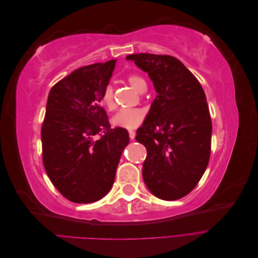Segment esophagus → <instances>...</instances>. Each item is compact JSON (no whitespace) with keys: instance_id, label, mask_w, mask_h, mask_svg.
<instances>
[{"instance_id":"1","label":"esophagus","mask_w":258,"mask_h":258,"mask_svg":"<svg viewBox=\"0 0 258 258\" xmlns=\"http://www.w3.org/2000/svg\"><path fill=\"white\" fill-rule=\"evenodd\" d=\"M129 138H130V140H135V138H136V131L130 130L129 131Z\"/></svg>"}]
</instances>
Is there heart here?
I'll return each instance as SVG.
<instances>
[{
  "label": "heart",
  "mask_w": 258,
  "mask_h": 258,
  "mask_svg": "<svg viewBox=\"0 0 258 258\" xmlns=\"http://www.w3.org/2000/svg\"><path fill=\"white\" fill-rule=\"evenodd\" d=\"M127 82L132 88L139 92H143L146 89V82L142 76L138 74H130L127 76ZM101 102L107 111H114L116 107L114 99V90L112 86H106L101 97ZM145 111L142 108H123L117 112L112 117V124L114 127L135 129L145 119Z\"/></svg>",
  "instance_id": "heart-1"
}]
</instances>
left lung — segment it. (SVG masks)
Instances as JSON below:
<instances>
[{
    "label": "left lung",
    "instance_id": "1",
    "mask_svg": "<svg viewBox=\"0 0 258 258\" xmlns=\"http://www.w3.org/2000/svg\"><path fill=\"white\" fill-rule=\"evenodd\" d=\"M157 92L136 140L145 145L143 178L156 197L176 200L188 195L208 167L212 120L206 93L194 74L168 54H129Z\"/></svg>",
    "mask_w": 258,
    "mask_h": 258
}]
</instances>
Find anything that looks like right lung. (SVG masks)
Returning <instances> with one entry per match:
<instances>
[{
  "instance_id": "1",
  "label": "right lung",
  "mask_w": 258,
  "mask_h": 258,
  "mask_svg": "<svg viewBox=\"0 0 258 258\" xmlns=\"http://www.w3.org/2000/svg\"><path fill=\"white\" fill-rule=\"evenodd\" d=\"M116 60L80 68L52 86L41 130L43 163L59 192L76 204L104 197L114 183L123 128H111L101 97Z\"/></svg>"
}]
</instances>
